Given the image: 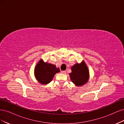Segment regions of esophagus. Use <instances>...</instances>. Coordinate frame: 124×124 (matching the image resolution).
<instances>
[{
  "mask_svg": "<svg viewBox=\"0 0 124 124\" xmlns=\"http://www.w3.org/2000/svg\"><path fill=\"white\" fill-rule=\"evenodd\" d=\"M61 73L62 74H66V71H62Z\"/></svg>",
  "mask_w": 124,
  "mask_h": 124,
  "instance_id": "1",
  "label": "esophagus"
}]
</instances>
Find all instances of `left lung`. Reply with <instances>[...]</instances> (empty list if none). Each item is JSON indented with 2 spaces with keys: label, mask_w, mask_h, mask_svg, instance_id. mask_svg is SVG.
<instances>
[{
  "label": "left lung",
  "mask_w": 124,
  "mask_h": 124,
  "mask_svg": "<svg viewBox=\"0 0 124 124\" xmlns=\"http://www.w3.org/2000/svg\"><path fill=\"white\" fill-rule=\"evenodd\" d=\"M71 72L69 73L70 79L77 86L85 84L89 78L88 67L84 61L81 63H76L71 67Z\"/></svg>",
  "instance_id": "8db88e82"
}]
</instances>
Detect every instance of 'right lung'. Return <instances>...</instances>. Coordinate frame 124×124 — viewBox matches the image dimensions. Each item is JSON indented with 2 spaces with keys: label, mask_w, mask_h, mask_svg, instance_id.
<instances>
[{
  "label": "right lung",
  "mask_w": 124,
  "mask_h": 124,
  "mask_svg": "<svg viewBox=\"0 0 124 124\" xmlns=\"http://www.w3.org/2000/svg\"><path fill=\"white\" fill-rule=\"evenodd\" d=\"M59 72V68H57L55 65L45 62L42 59H41L35 67L34 74L39 83L46 85L53 80L55 74Z\"/></svg>",
  "instance_id": "obj_1"
}]
</instances>
